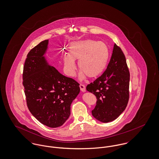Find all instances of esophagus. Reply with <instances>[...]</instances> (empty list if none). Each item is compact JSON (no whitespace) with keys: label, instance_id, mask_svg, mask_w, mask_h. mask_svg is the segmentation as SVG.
<instances>
[{"label":"esophagus","instance_id":"1","mask_svg":"<svg viewBox=\"0 0 159 159\" xmlns=\"http://www.w3.org/2000/svg\"><path fill=\"white\" fill-rule=\"evenodd\" d=\"M79 87H80V90H81L82 92H85V91H86L85 86L84 84H80V85H79Z\"/></svg>","mask_w":159,"mask_h":159}]
</instances>
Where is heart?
Returning a JSON list of instances; mask_svg holds the SVG:
<instances>
[{
	"label": "heart",
	"mask_w": 159,
	"mask_h": 159,
	"mask_svg": "<svg viewBox=\"0 0 159 159\" xmlns=\"http://www.w3.org/2000/svg\"><path fill=\"white\" fill-rule=\"evenodd\" d=\"M68 55L64 58L65 71L68 75H74L76 70L74 60H78L80 77L83 79L85 75L90 78L97 77L104 71L109 53L104 43L88 39L71 44Z\"/></svg>",
	"instance_id": "obj_1"
}]
</instances>
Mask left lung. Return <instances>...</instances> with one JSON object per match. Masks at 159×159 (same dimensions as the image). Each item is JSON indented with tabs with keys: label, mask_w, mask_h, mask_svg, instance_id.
Masks as SVG:
<instances>
[{
	"label": "left lung",
	"mask_w": 159,
	"mask_h": 159,
	"mask_svg": "<svg viewBox=\"0 0 159 159\" xmlns=\"http://www.w3.org/2000/svg\"><path fill=\"white\" fill-rule=\"evenodd\" d=\"M130 73L121 49L114 44L110 61L104 72L87 86L97 98L93 116L103 123L116 119L125 110L129 99Z\"/></svg>",
	"instance_id": "1"
}]
</instances>
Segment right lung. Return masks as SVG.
<instances>
[{
    "label": "right lung",
    "mask_w": 159,
    "mask_h": 159,
    "mask_svg": "<svg viewBox=\"0 0 159 159\" xmlns=\"http://www.w3.org/2000/svg\"><path fill=\"white\" fill-rule=\"evenodd\" d=\"M48 39L41 41L27 55L22 84L28 108L41 123L62 125L70 115L71 104L80 92L79 84L49 65L44 57Z\"/></svg>",
    "instance_id": "add662e5"
}]
</instances>
